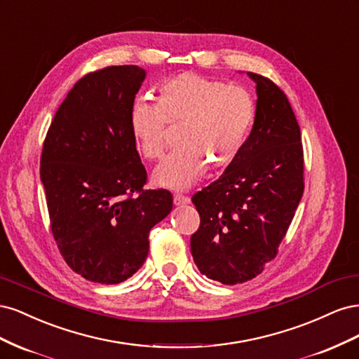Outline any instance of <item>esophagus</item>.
Returning a JSON list of instances; mask_svg holds the SVG:
<instances>
[{
	"mask_svg": "<svg viewBox=\"0 0 359 359\" xmlns=\"http://www.w3.org/2000/svg\"><path fill=\"white\" fill-rule=\"evenodd\" d=\"M190 202H191V199L189 196H184V194H175V196H173V203H175L177 206L187 205Z\"/></svg>",
	"mask_w": 359,
	"mask_h": 359,
	"instance_id": "34e87169",
	"label": "esophagus"
}]
</instances>
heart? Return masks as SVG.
<instances>
[{
    "label": "heart",
    "mask_w": 359,
    "mask_h": 359,
    "mask_svg": "<svg viewBox=\"0 0 359 359\" xmlns=\"http://www.w3.org/2000/svg\"><path fill=\"white\" fill-rule=\"evenodd\" d=\"M256 119V102L245 86L186 72L161 82L157 103L136 100L130 132L147 160H160L168 126H180L178 148L154 173L160 186L184 190L199 181L208 165L223 169L240 157Z\"/></svg>",
    "instance_id": "heart-1"
}]
</instances>
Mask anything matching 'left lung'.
Masks as SVG:
<instances>
[{
	"label": "left lung",
	"mask_w": 359,
	"mask_h": 359,
	"mask_svg": "<svg viewBox=\"0 0 359 359\" xmlns=\"http://www.w3.org/2000/svg\"><path fill=\"white\" fill-rule=\"evenodd\" d=\"M245 147L223 175L194 193L201 217L191 255L201 273L223 285L255 278L278 253L304 191L301 130L283 90L262 74Z\"/></svg>",
	"instance_id": "8db88e82"
}]
</instances>
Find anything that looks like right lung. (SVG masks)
Listing matches in <instances>:
<instances>
[{
    "label": "right lung",
    "instance_id": "1",
    "mask_svg": "<svg viewBox=\"0 0 359 359\" xmlns=\"http://www.w3.org/2000/svg\"><path fill=\"white\" fill-rule=\"evenodd\" d=\"M145 79L137 66L86 73L60 104L43 142L40 178L50 231L83 278L116 285L144 265L151 227L172 210V193L147 190V170L128 114Z\"/></svg>",
    "mask_w": 359,
    "mask_h": 359
}]
</instances>
